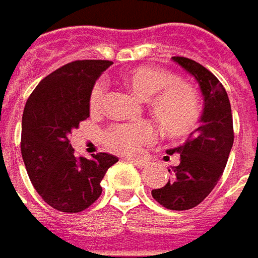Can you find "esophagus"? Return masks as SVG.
I'll return each mask as SVG.
<instances>
[{"label":"esophagus","instance_id":"34e87169","mask_svg":"<svg viewBox=\"0 0 258 258\" xmlns=\"http://www.w3.org/2000/svg\"><path fill=\"white\" fill-rule=\"evenodd\" d=\"M127 161L129 162H132L135 166H138V168H144L146 162H145L144 159H136V158H127Z\"/></svg>","mask_w":258,"mask_h":258}]
</instances>
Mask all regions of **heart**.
Returning <instances> with one entry per match:
<instances>
[{
	"instance_id": "1",
	"label": "heart",
	"mask_w": 258,
	"mask_h": 258,
	"mask_svg": "<svg viewBox=\"0 0 258 258\" xmlns=\"http://www.w3.org/2000/svg\"><path fill=\"white\" fill-rule=\"evenodd\" d=\"M122 79L135 96L148 100L149 112L165 134L172 138H182L197 129L201 120L203 106L192 86L178 80L166 70L151 66L134 67L124 72ZM103 104L104 86L97 83L89 97L90 113H102ZM154 136V127L148 122L114 124L106 134V142L117 154L132 155L142 145L149 144Z\"/></svg>"
}]
</instances>
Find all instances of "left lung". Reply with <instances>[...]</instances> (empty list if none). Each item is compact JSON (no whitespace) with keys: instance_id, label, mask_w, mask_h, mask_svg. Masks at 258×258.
<instances>
[{"instance_id":"obj_1","label":"left lung","mask_w":258,"mask_h":258,"mask_svg":"<svg viewBox=\"0 0 258 258\" xmlns=\"http://www.w3.org/2000/svg\"><path fill=\"white\" fill-rule=\"evenodd\" d=\"M175 63L195 77L204 96L201 126L186 142L168 149L179 155V165L168 169V183L152 189V197L168 210L183 211L201 204L221 178L234 142L233 114L224 86L200 63L186 57H172Z\"/></svg>"}]
</instances>
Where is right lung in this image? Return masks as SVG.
Returning a JSON list of instances; mask_svg holds the SVG:
<instances>
[{"instance_id": "obj_1", "label": "right lung", "mask_w": 258, "mask_h": 258, "mask_svg": "<svg viewBox=\"0 0 258 258\" xmlns=\"http://www.w3.org/2000/svg\"><path fill=\"white\" fill-rule=\"evenodd\" d=\"M107 60H77L44 77L23 113L21 155L30 181L45 203L61 213H80L100 197L106 171L117 162L100 152L76 156L69 135L90 116L89 97Z\"/></svg>"}]
</instances>
